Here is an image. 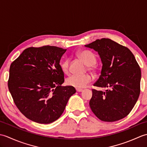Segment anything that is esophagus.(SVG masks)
Masks as SVG:
<instances>
[{"instance_id":"34e87169","label":"esophagus","mask_w":147,"mask_h":147,"mask_svg":"<svg viewBox=\"0 0 147 147\" xmlns=\"http://www.w3.org/2000/svg\"><path fill=\"white\" fill-rule=\"evenodd\" d=\"M83 91V90L82 89H76V92H82Z\"/></svg>"}]
</instances>
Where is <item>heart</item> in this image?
I'll list each match as a JSON object with an SVG mask.
<instances>
[{"label":"heart","instance_id":"heart-1","mask_svg":"<svg viewBox=\"0 0 147 147\" xmlns=\"http://www.w3.org/2000/svg\"><path fill=\"white\" fill-rule=\"evenodd\" d=\"M78 57L85 65H88V70L94 71V64L96 62V55L90 51H83L78 53ZM69 59H66L62 62L61 67L64 74L69 73ZM92 78L90 75L83 76H72L66 80L67 85L73 86L77 89L84 88L92 82Z\"/></svg>","mask_w":147,"mask_h":147}]
</instances>
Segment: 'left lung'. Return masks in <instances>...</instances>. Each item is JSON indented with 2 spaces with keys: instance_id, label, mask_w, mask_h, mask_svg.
I'll use <instances>...</instances> for the list:
<instances>
[{
  "instance_id": "obj_1",
  "label": "left lung",
  "mask_w": 147,
  "mask_h": 147,
  "mask_svg": "<svg viewBox=\"0 0 147 147\" xmlns=\"http://www.w3.org/2000/svg\"><path fill=\"white\" fill-rule=\"evenodd\" d=\"M97 52L101 59V74L93 86L90 106L99 119L114 122L125 117L136 103L140 93L141 69L129 49L109 38L85 45Z\"/></svg>"
}]
</instances>
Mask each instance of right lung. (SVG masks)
I'll list each match as a JSON object with an SVG mask.
<instances>
[{
  "mask_svg": "<svg viewBox=\"0 0 147 147\" xmlns=\"http://www.w3.org/2000/svg\"><path fill=\"white\" fill-rule=\"evenodd\" d=\"M66 49L54 46L30 47L12 62L8 88L24 116L40 124L53 123L63 113L76 90L62 86L60 61Z\"/></svg>",
  "mask_w": 147,
  "mask_h": 147,
  "instance_id": "obj_1",
  "label": "right lung"
}]
</instances>
